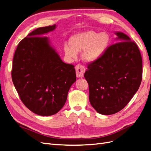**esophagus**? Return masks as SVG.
<instances>
[{
    "label": "esophagus",
    "mask_w": 151,
    "mask_h": 151,
    "mask_svg": "<svg viewBox=\"0 0 151 151\" xmlns=\"http://www.w3.org/2000/svg\"><path fill=\"white\" fill-rule=\"evenodd\" d=\"M76 71L77 77L81 78V77H83L84 76L86 69L83 65L78 64L76 66Z\"/></svg>",
    "instance_id": "obj_1"
}]
</instances>
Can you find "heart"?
Instances as JSON below:
<instances>
[{
	"instance_id": "1",
	"label": "heart",
	"mask_w": 151,
	"mask_h": 151,
	"mask_svg": "<svg viewBox=\"0 0 151 151\" xmlns=\"http://www.w3.org/2000/svg\"><path fill=\"white\" fill-rule=\"evenodd\" d=\"M110 38L106 32L97 33L88 31L73 35L69 40L70 46L65 45L63 51L65 55L75 58L77 52H83V58L87 63L98 61L108 49Z\"/></svg>"
}]
</instances>
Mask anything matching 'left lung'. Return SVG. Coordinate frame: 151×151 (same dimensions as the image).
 Listing matches in <instances>:
<instances>
[{
	"mask_svg": "<svg viewBox=\"0 0 151 151\" xmlns=\"http://www.w3.org/2000/svg\"><path fill=\"white\" fill-rule=\"evenodd\" d=\"M115 34L118 43L109 46L98 61L89 64L84 74L91 106L104 115L122 110L138 91L142 77L137 45L122 32Z\"/></svg>",
	"mask_w": 151,
	"mask_h": 151,
	"instance_id": "obj_1",
	"label": "left lung"
}]
</instances>
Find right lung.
Returning <instances> with one entry per match:
<instances>
[{
  "label": "right lung",
  "mask_w": 151,
  "mask_h": 151,
  "mask_svg": "<svg viewBox=\"0 0 151 151\" xmlns=\"http://www.w3.org/2000/svg\"><path fill=\"white\" fill-rule=\"evenodd\" d=\"M56 24L35 29L18 44L13 58L12 79L22 102L41 116L58 113L76 81L74 66L63 62L45 35Z\"/></svg>",
  "instance_id": "obj_1"
}]
</instances>
